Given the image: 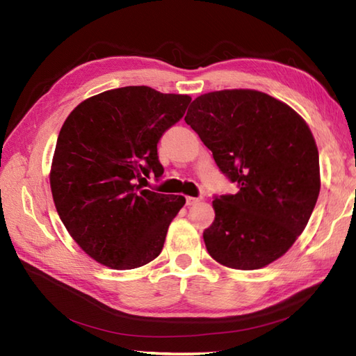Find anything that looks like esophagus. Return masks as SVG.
<instances>
[{
  "label": "esophagus",
  "mask_w": 356,
  "mask_h": 356,
  "mask_svg": "<svg viewBox=\"0 0 356 356\" xmlns=\"http://www.w3.org/2000/svg\"><path fill=\"white\" fill-rule=\"evenodd\" d=\"M186 207H194L200 202V197H191V195H186Z\"/></svg>",
  "instance_id": "34e87169"
}]
</instances>
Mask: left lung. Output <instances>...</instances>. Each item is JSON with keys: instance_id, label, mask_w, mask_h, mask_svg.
<instances>
[{"instance_id": "left-lung-1", "label": "left lung", "mask_w": 356, "mask_h": 356, "mask_svg": "<svg viewBox=\"0 0 356 356\" xmlns=\"http://www.w3.org/2000/svg\"><path fill=\"white\" fill-rule=\"evenodd\" d=\"M185 122L213 151L237 194L213 200L203 231L209 255L232 269H260L305 231L320 194L318 148L305 119L257 90L195 97Z\"/></svg>"}]
</instances>
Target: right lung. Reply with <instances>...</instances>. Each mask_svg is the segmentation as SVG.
<instances>
[{
  "instance_id": "obj_1",
  "label": "right lung",
  "mask_w": 356,
  "mask_h": 356,
  "mask_svg": "<svg viewBox=\"0 0 356 356\" xmlns=\"http://www.w3.org/2000/svg\"><path fill=\"white\" fill-rule=\"evenodd\" d=\"M191 97L145 86L108 90L74 108L59 131L50 170L53 202L82 251L111 269L143 266L162 252L184 195L143 190L161 177L157 143Z\"/></svg>"
}]
</instances>
